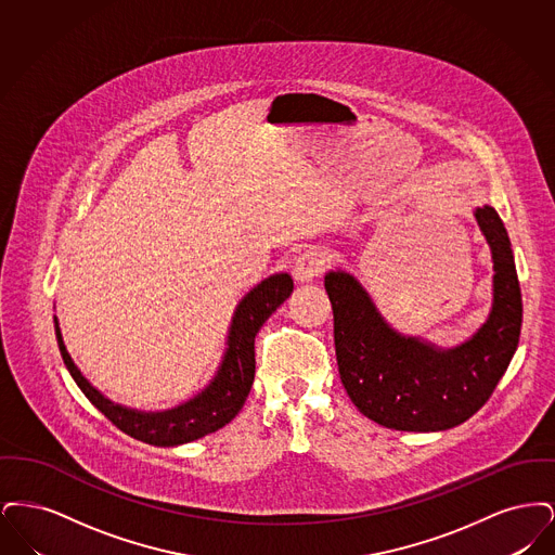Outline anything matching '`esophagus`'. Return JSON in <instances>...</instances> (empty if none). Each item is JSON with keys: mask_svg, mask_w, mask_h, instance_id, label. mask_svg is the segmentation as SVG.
<instances>
[{"mask_svg": "<svg viewBox=\"0 0 555 555\" xmlns=\"http://www.w3.org/2000/svg\"><path fill=\"white\" fill-rule=\"evenodd\" d=\"M326 254L318 251V249H310V251H304L295 258V266H293V274H295V281L299 283H308L312 279H317L318 274H322L324 266H326Z\"/></svg>", "mask_w": 555, "mask_h": 555, "instance_id": "34e87169", "label": "esophagus"}]
</instances>
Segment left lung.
Segmentation results:
<instances>
[{
  "mask_svg": "<svg viewBox=\"0 0 555 555\" xmlns=\"http://www.w3.org/2000/svg\"><path fill=\"white\" fill-rule=\"evenodd\" d=\"M475 216L493 254V310L470 341L453 349L397 335L351 274L324 276L345 391L380 426L418 433L457 426L489 401L509 366L522 326L518 272L500 214L482 206Z\"/></svg>",
  "mask_w": 555,
  "mask_h": 555,
  "instance_id": "8db88e82",
  "label": "left lung"
}]
</instances>
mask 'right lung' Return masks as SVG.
Wrapping results in <instances>:
<instances>
[{"mask_svg":"<svg viewBox=\"0 0 555 555\" xmlns=\"http://www.w3.org/2000/svg\"><path fill=\"white\" fill-rule=\"evenodd\" d=\"M291 291H293V281L289 274L268 276L258 287L249 291L241 299L237 312L233 317V324L229 331V349L214 380L199 396L168 412L145 414V412H137V410L122 408L118 403H112L95 387H91V383L75 366L73 358L68 356L62 341L57 320L53 318L55 339H57L62 360L70 372V376L75 378V383L79 385L80 391L106 416L109 423L120 428L122 433H127L132 439L150 446H159V448L181 446L216 433L218 428H222L224 424L231 423L237 416L238 410L243 408L245 399L251 391V383L256 374L254 339L266 320L272 317V312H276V308L289 297Z\"/></svg>","mask_w":555,"mask_h":555,"instance_id":"1","label":"right lung"}]
</instances>
